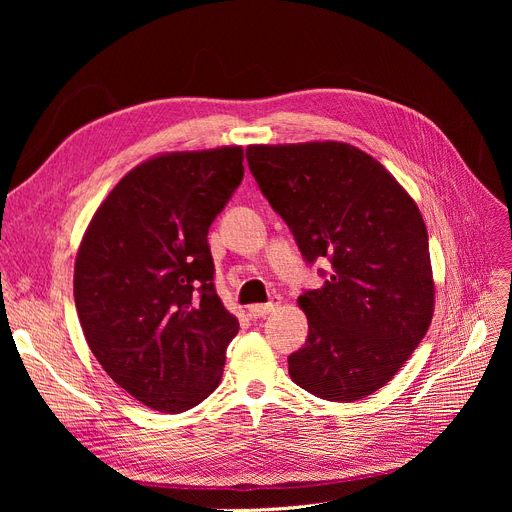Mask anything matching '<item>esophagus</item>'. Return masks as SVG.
Segmentation results:
<instances>
[{
	"label": "esophagus",
	"mask_w": 512,
	"mask_h": 512,
	"mask_svg": "<svg viewBox=\"0 0 512 512\" xmlns=\"http://www.w3.org/2000/svg\"><path fill=\"white\" fill-rule=\"evenodd\" d=\"M280 303H282V299L280 297H274L270 303H263V305H251L249 307V315L251 317H265L267 313H272V311H276L278 307H280Z\"/></svg>",
	"instance_id": "34e87169"
}]
</instances>
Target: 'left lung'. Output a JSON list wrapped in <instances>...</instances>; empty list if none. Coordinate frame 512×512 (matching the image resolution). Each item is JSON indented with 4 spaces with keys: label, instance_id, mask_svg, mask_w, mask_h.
<instances>
[{
    "label": "left lung",
    "instance_id": "8db88e82",
    "mask_svg": "<svg viewBox=\"0 0 512 512\" xmlns=\"http://www.w3.org/2000/svg\"><path fill=\"white\" fill-rule=\"evenodd\" d=\"M247 161L305 261L332 263L324 286L299 297L309 336L288 357L292 382L334 402L373 394L432 324L419 207L378 159L346 143L249 145Z\"/></svg>",
    "mask_w": 512,
    "mask_h": 512
}]
</instances>
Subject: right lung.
<instances>
[{
	"mask_svg": "<svg viewBox=\"0 0 512 512\" xmlns=\"http://www.w3.org/2000/svg\"><path fill=\"white\" fill-rule=\"evenodd\" d=\"M242 176V147L151 157L114 186L80 242L74 303L87 344L149 409L188 411L222 380L238 321L215 292L207 232Z\"/></svg>",
	"mask_w": 512,
	"mask_h": 512,
	"instance_id": "right-lung-1",
	"label": "right lung"
}]
</instances>
